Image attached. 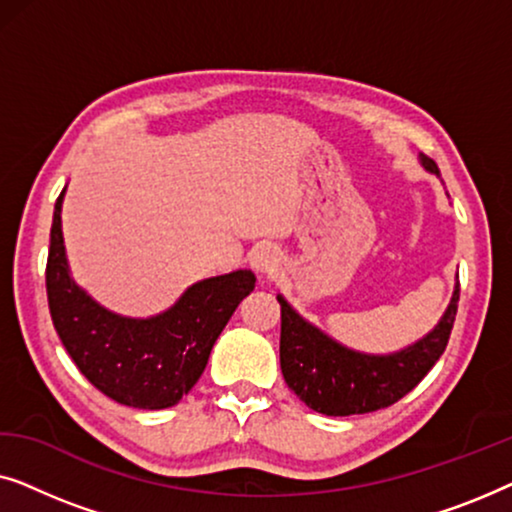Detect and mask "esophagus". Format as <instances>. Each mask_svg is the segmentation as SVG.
Listing matches in <instances>:
<instances>
[{"label": "esophagus", "mask_w": 512, "mask_h": 512, "mask_svg": "<svg viewBox=\"0 0 512 512\" xmlns=\"http://www.w3.org/2000/svg\"><path fill=\"white\" fill-rule=\"evenodd\" d=\"M251 268H254L258 275L272 277L279 268V254L272 244H258V247L251 251Z\"/></svg>", "instance_id": "obj_1"}]
</instances>
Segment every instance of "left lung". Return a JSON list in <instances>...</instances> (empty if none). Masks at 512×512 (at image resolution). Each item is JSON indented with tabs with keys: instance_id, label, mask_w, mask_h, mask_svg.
I'll return each mask as SVG.
<instances>
[{
	"instance_id": "left-lung-1",
	"label": "left lung",
	"mask_w": 512,
	"mask_h": 512,
	"mask_svg": "<svg viewBox=\"0 0 512 512\" xmlns=\"http://www.w3.org/2000/svg\"><path fill=\"white\" fill-rule=\"evenodd\" d=\"M419 163L431 174H440L431 158L419 156ZM277 300L282 305L279 363L289 389L307 408L321 415L349 417L401 401L436 366L457 317L459 282L438 326L415 345L394 354H363L340 345L300 317L284 296H277Z\"/></svg>"
}]
</instances>
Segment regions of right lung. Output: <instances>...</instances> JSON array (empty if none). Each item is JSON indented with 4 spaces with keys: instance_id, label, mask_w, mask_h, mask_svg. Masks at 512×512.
Listing matches in <instances>:
<instances>
[{
    "instance_id": "1",
    "label": "right lung",
    "mask_w": 512,
    "mask_h": 512,
    "mask_svg": "<svg viewBox=\"0 0 512 512\" xmlns=\"http://www.w3.org/2000/svg\"><path fill=\"white\" fill-rule=\"evenodd\" d=\"M62 198L55 202L46 293L55 331L88 382L116 403L172 408L200 380L216 338L256 286L251 270L188 286L170 310L132 319L95 303L72 279L62 240Z\"/></svg>"
}]
</instances>
